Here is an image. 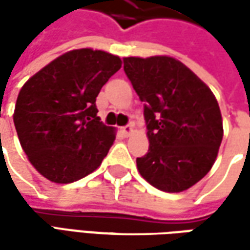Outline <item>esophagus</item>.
Masks as SVG:
<instances>
[{
  "instance_id": "esophagus-1",
  "label": "esophagus",
  "mask_w": 250,
  "mask_h": 250,
  "mask_svg": "<svg viewBox=\"0 0 250 250\" xmlns=\"http://www.w3.org/2000/svg\"><path fill=\"white\" fill-rule=\"evenodd\" d=\"M121 132H122L124 136H130V135L133 133V128H132L130 125H126V126H122V128H121Z\"/></svg>"
}]
</instances>
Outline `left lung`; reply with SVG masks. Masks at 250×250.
Masks as SVG:
<instances>
[{"instance_id":"8db88e82","label":"left lung","mask_w":250,"mask_h":250,"mask_svg":"<svg viewBox=\"0 0 250 250\" xmlns=\"http://www.w3.org/2000/svg\"><path fill=\"white\" fill-rule=\"evenodd\" d=\"M124 71L145 103L150 145L136 159L140 175L164 192L187 190L211 169L223 140L214 94L171 57H128Z\"/></svg>"}]
</instances>
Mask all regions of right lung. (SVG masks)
Here are the masks:
<instances>
[{"mask_svg":"<svg viewBox=\"0 0 250 250\" xmlns=\"http://www.w3.org/2000/svg\"><path fill=\"white\" fill-rule=\"evenodd\" d=\"M120 57L81 48L33 75L19 91L14 124L33 167L57 184H71L101 164L115 140L97 117L96 97L121 68Z\"/></svg>","mask_w":250,"mask_h":250,"instance_id":"obj_1","label":"right lung"}]
</instances>
